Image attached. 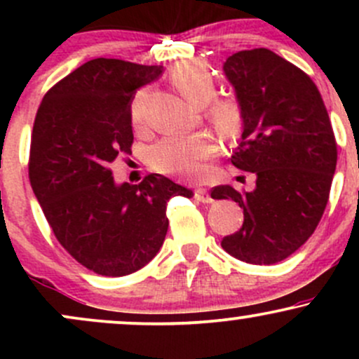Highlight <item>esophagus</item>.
I'll return each mask as SVG.
<instances>
[{
    "mask_svg": "<svg viewBox=\"0 0 359 359\" xmlns=\"http://www.w3.org/2000/svg\"><path fill=\"white\" fill-rule=\"evenodd\" d=\"M194 197H196V199L199 201V203H204V204L212 203L211 194H209L208 189H204V187H197L196 191H194Z\"/></svg>",
    "mask_w": 359,
    "mask_h": 359,
    "instance_id": "esophagus-1",
    "label": "esophagus"
}]
</instances>
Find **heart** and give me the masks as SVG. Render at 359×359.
Wrapping results in <instances>:
<instances>
[{
    "label": "heart",
    "instance_id": "obj_1",
    "mask_svg": "<svg viewBox=\"0 0 359 359\" xmlns=\"http://www.w3.org/2000/svg\"><path fill=\"white\" fill-rule=\"evenodd\" d=\"M172 82L179 93L192 104L203 106L208 121L224 138L240 137L245 126V108L238 97H214L217 84L211 69L203 62H185L172 71ZM145 90L135 94L130 104V119L135 128H142ZM217 143L205 133L170 135L151 147L148 162L156 172L182 179H199L205 172V162L217 154Z\"/></svg>",
    "mask_w": 359,
    "mask_h": 359
}]
</instances>
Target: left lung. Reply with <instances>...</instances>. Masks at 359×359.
<instances>
[{
	"mask_svg": "<svg viewBox=\"0 0 359 359\" xmlns=\"http://www.w3.org/2000/svg\"><path fill=\"white\" fill-rule=\"evenodd\" d=\"M224 72L245 108L231 162L257 175V189L211 191L245 214L221 246L241 262L271 265L297 251L323 217L337 162L334 131L314 81L269 48L233 53Z\"/></svg>",
	"mask_w": 359,
	"mask_h": 359,
	"instance_id": "1",
	"label": "left lung"
}]
</instances>
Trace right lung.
Listing matches in <instances>:
<instances>
[{"label": "right lung", "instance_id": "obj_1", "mask_svg": "<svg viewBox=\"0 0 359 359\" xmlns=\"http://www.w3.org/2000/svg\"><path fill=\"white\" fill-rule=\"evenodd\" d=\"M163 71L119 59H94L53 84L32 131L28 177L57 241L82 266L125 277L158 253L172 196L191 189L150 174L116 185L109 165L131 154L133 94Z\"/></svg>", "mask_w": 359, "mask_h": 359}]
</instances>
